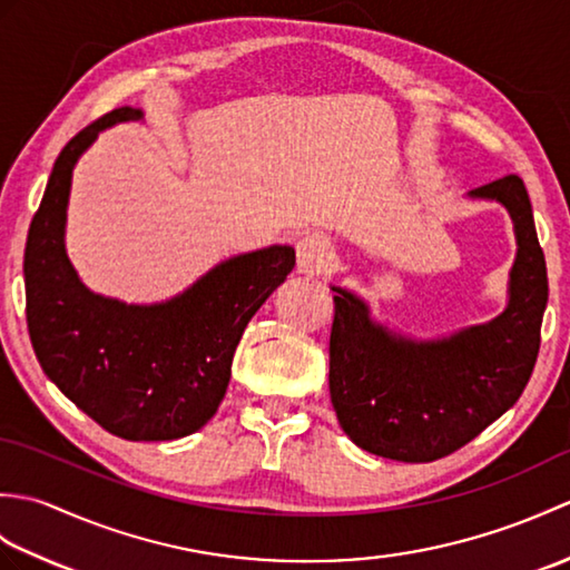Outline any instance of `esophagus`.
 <instances>
[{"label":"esophagus","mask_w":570,"mask_h":570,"mask_svg":"<svg viewBox=\"0 0 570 570\" xmlns=\"http://www.w3.org/2000/svg\"><path fill=\"white\" fill-rule=\"evenodd\" d=\"M296 259H298V272L308 276H318L328 269L333 262V245L325 235H306L298 239L296 245Z\"/></svg>","instance_id":"1"}]
</instances>
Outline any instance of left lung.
I'll list each match as a JSON object with an SVG mask.
<instances>
[{"instance_id": "1", "label": "left lung", "mask_w": 570, "mask_h": 570, "mask_svg": "<svg viewBox=\"0 0 570 570\" xmlns=\"http://www.w3.org/2000/svg\"><path fill=\"white\" fill-rule=\"evenodd\" d=\"M470 196L500 200L514 220L519 249L502 316L441 343H411L333 288L331 402L362 451L404 463L451 455L514 406L534 372L549 278L524 180L510 174Z\"/></svg>"}]
</instances>
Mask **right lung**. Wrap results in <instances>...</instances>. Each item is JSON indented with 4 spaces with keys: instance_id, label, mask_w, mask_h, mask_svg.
I'll return each instance as SVG.
<instances>
[{
    "instance_id": "obj_1",
    "label": "right lung",
    "mask_w": 570,
    "mask_h": 570,
    "mask_svg": "<svg viewBox=\"0 0 570 570\" xmlns=\"http://www.w3.org/2000/svg\"><path fill=\"white\" fill-rule=\"evenodd\" d=\"M139 117L119 107L58 154L23 252L27 323L48 380L95 423L127 441H174L213 419L239 337L294 269L296 252L239 254L159 306L90 294L63 247L70 174L100 129Z\"/></svg>"
}]
</instances>
